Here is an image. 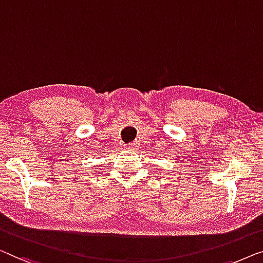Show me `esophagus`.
<instances>
[{"instance_id":"esophagus-1","label":"esophagus","mask_w":263,"mask_h":263,"mask_svg":"<svg viewBox=\"0 0 263 263\" xmlns=\"http://www.w3.org/2000/svg\"><path fill=\"white\" fill-rule=\"evenodd\" d=\"M128 150H136L137 149V143H131L127 145Z\"/></svg>"}]
</instances>
